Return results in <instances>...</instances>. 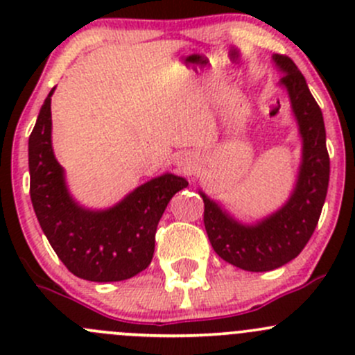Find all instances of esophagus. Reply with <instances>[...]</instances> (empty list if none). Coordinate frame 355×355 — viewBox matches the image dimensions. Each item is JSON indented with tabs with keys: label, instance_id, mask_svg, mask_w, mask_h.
<instances>
[{
	"label": "esophagus",
	"instance_id": "esophagus-1",
	"mask_svg": "<svg viewBox=\"0 0 355 355\" xmlns=\"http://www.w3.org/2000/svg\"><path fill=\"white\" fill-rule=\"evenodd\" d=\"M175 164H177L178 170L184 171V173H191L196 168V157L192 156L191 153H182V155H178L177 159H175Z\"/></svg>",
	"mask_w": 355,
	"mask_h": 355
}]
</instances>
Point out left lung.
<instances>
[{"mask_svg": "<svg viewBox=\"0 0 355 355\" xmlns=\"http://www.w3.org/2000/svg\"><path fill=\"white\" fill-rule=\"evenodd\" d=\"M273 62L282 71L280 85L287 91L302 139V159L288 200L257 223L247 225L199 191L204 200V227L214 252L227 263L256 273L277 270L302 252L320 220L330 180L321 108L288 56L273 55Z\"/></svg>", "mask_w": 355, "mask_h": 355, "instance_id": "8db88e82", "label": "left lung"}]
</instances>
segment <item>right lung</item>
<instances>
[{"instance_id":"obj_1","label":"right lung","mask_w":355,"mask_h":355,"mask_svg":"<svg viewBox=\"0 0 355 355\" xmlns=\"http://www.w3.org/2000/svg\"><path fill=\"white\" fill-rule=\"evenodd\" d=\"M46 98L28 137L31 199L56 256L78 278L121 282L151 264L155 235L170 199L189 182L163 173L108 209L80 206L67 187L65 170L51 144V96Z\"/></svg>"}]
</instances>
